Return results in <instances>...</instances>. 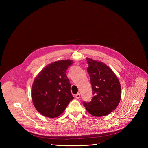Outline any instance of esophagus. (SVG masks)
I'll list each match as a JSON object with an SVG mask.
<instances>
[{
  "label": "esophagus",
  "mask_w": 148,
  "mask_h": 148,
  "mask_svg": "<svg viewBox=\"0 0 148 148\" xmlns=\"http://www.w3.org/2000/svg\"><path fill=\"white\" fill-rule=\"evenodd\" d=\"M75 97L77 98V99H79V98H80V94L79 93L77 94V95H75Z\"/></svg>",
  "instance_id": "34e87169"
}]
</instances>
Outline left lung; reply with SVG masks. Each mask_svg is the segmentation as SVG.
<instances>
[{
    "instance_id": "left-lung-1",
    "label": "left lung",
    "mask_w": 148,
    "mask_h": 148,
    "mask_svg": "<svg viewBox=\"0 0 148 148\" xmlns=\"http://www.w3.org/2000/svg\"><path fill=\"white\" fill-rule=\"evenodd\" d=\"M89 66L94 96L89 102H83L88 112L95 117L110 114L118 106L122 91L119 80L110 68L100 61L86 58Z\"/></svg>"
}]
</instances>
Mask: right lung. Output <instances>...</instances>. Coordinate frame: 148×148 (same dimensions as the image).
Masks as SVG:
<instances>
[{
  "instance_id": "right-lung-1",
  "label": "right lung",
  "mask_w": 148,
  "mask_h": 148,
  "mask_svg": "<svg viewBox=\"0 0 148 148\" xmlns=\"http://www.w3.org/2000/svg\"><path fill=\"white\" fill-rule=\"evenodd\" d=\"M73 60L52 62L40 71L31 87V98L38 112L44 117L55 118L64 112L73 97L66 73Z\"/></svg>"
}]
</instances>
